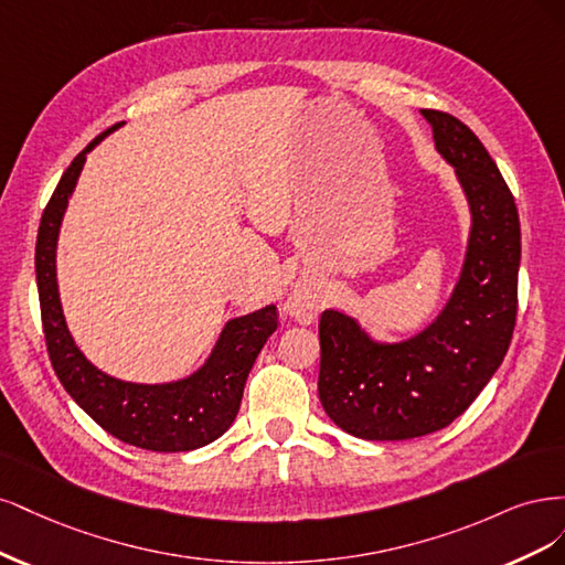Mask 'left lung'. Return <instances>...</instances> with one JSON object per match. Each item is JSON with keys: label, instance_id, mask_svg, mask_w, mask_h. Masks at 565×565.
<instances>
[{"label": "left lung", "instance_id": "left-lung-1", "mask_svg": "<svg viewBox=\"0 0 565 565\" xmlns=\"http://www.w3.org/2000/svg\"><path fill=\"white\" fill-rule=\"evenodd\" d=\"M423 117L471 211L460 281L441 315L404 342H375L335 309L319 319L321 406L340 429L366 441H404L448 427L500 369L516 323L514 196L469 126L439 110Z\"/></svg>", "mask_w": 565, "mask_h": 565}]
</instances>
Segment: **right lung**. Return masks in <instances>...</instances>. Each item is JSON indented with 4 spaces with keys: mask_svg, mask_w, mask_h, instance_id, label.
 Returning <instances> with one entry per match:
<instances>
[{
    "mask_svg": "<svg viewBox=\"0 0 565 565\" xmlns=\"http://www.w3.org/2000/svg\"><path fill=\"white\" fill-rule=\"evenodd\" d=\"M117 126L121 124L90 140L72 159L42 213L34 271H38L46 350L65 392L119 441L157 452L194 450L215 441L234 423L253 363L267 338L277 331V307L267 305L258 312L227 321L204 366L190 377L167 385H136V382L117 380L98 371L79 352L67 331L58 298L56 244L67 199L77 185L86 152L94 150Z\"/></svg>",
    "mask_w": 565,
    "mask_h": 565,
    "instance_id": "add662e5",
    "label": "right lung"
}]
</instances>
